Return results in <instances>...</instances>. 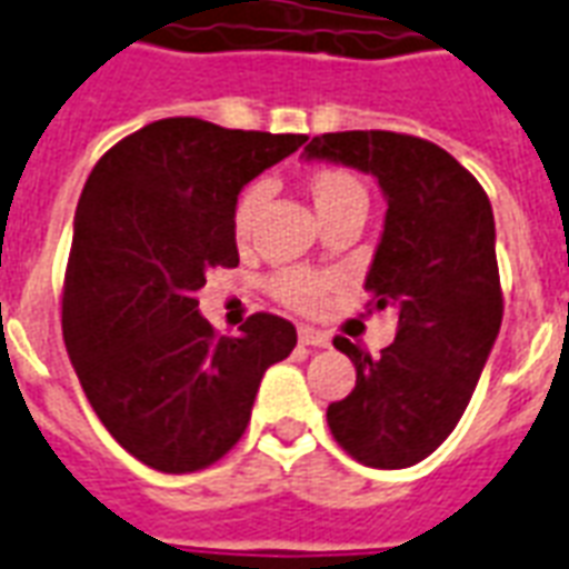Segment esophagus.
Returning <instances> with one entry per match:
<instances>
[{"label":"esophagus","instance_id":"esophagus-1","mask_svg":"<svg viewBox=\"0 0 569 569\" xmlns=\"http://www.w3.org/2000/svg\"><path fill=\"white\" fill-rule=\"evenodd\" d=\"M298 340H301L305 347H319V349L331 343V338H328L326 331H319V328H310V326L298 328Z\"/></svg>","mask_w":569,"mask_h":569}]
</instances>
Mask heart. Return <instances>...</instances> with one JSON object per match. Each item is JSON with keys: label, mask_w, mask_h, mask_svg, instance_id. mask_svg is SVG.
Returning a JSON list of instances; mask_svg holds the SVG:
<instances>
[{"label": "heart", "mask_w": 569, "mask_h": 569, "mask_svg": "<svg viewBox=\"0 0 569 569\" xmlns=\"http://www.w3.org/2000/svg\"><path fill=\"white\" fill-rule=\"evenodd\" d=\"M307 192L313 199V208H317L319 220L328 222L335 217H343V213H352V210H368V189L361 183L352 171L347 168H313L310 178H307ZM268 189L264 183H250L243 189L234 208H231V234H234V243L247 247L252 238V222H256V213L262 208ZM328 280L326 273L307 271V268H283L271 277V292L283 305H289L292 310H301V313H313L322 298H326Z\"/></svg>", "instance_id": "b5f03b06"}]
</instances>
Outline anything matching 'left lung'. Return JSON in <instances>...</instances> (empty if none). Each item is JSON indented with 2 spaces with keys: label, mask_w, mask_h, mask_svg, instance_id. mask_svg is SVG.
<instances>
[{
  "label": "left lung",
  "mask_w": 569,
  "mask_h": 569,
  "mask_svg": "<svg viewBox=\"0 0 569 569\" xmlns=\"http://www.w3.org/2000/svg\"><path fill=\"white\" fill-rule=\"evenodd\" d=\"M305 156L373 174L389 201L365 289L380 310L398 307V335L380 359L335 338L356 389L328 403V428L361 465H419L465 416L503 319L486 189L416 134L328 132Z\"/></svg>",
  "instance_id": "1"
}]
</instances>
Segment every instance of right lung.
Masks as SVG:
<instances>
[{
  "instance_id": "1",
  "label": "right lung",
  "mask_w": 569,
  "mask_h": 569,
  "mask_svg": "<svg viewBox=\"0 0 569 569\" xmlns=\"http://www.w3.org/2000/svg\"><path fill=\"white\" fill-rule=\"evenodd\" d=\"M305 141L168 117L113 144L87 178L62 338L96 416L153 470L220 461L247 431L264 370L296 349V326L273 313L220 338L196 292L210 268L238 264V192Z\"/></svg>"
}]
</instances>
